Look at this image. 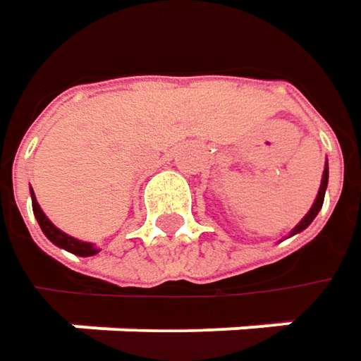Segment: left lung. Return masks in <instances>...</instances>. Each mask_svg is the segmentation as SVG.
<instances>
[{"label": "left lung", "mask_w": 361, "mask_h": 361, "mask_svg": "<svg viewBox=\"0 0 361 361\" xmlns=\"http://www.w3.org/2000/svg\"><path fill=\"white\" fill-rule=\"evenodd\" d=\"M326 187H329V161L324 164V172H322V180H320V189H318V195H316V200L312 203V207H310V212L301 218V222L295 226L293 231L289 233V237H293L297 233H301V231H305L312 222H314V218L318 216V212L322 209V203H324V193H326Z\"/></svg>", "instance_id": "1"}]
</instances>
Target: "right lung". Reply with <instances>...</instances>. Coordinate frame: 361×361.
<instances>
[{
  "label": "right lung",
  "mask_w": 361,
  "mask_h": 361,
  "mask_svg": "<svg viewBox=\"0 0 361 361\" xmlns=\"http://www.w3.org/2000/svg\"><path fill=\"white\" fill-rule=\"evenodd\" d=\"M30 200H32V212H35V218H37V222H39V226H41L43 235H45L54 245L66 249V251L74 253V255H80V257H89V255L99 253V249L95 247L93 243L78 241V239H74V237L66 235L64 231H60V228H58V226H56V224L45 216V212L41 209V205H39V202H37V197H35L32 189H30Z\"/></svg>",
  "instance_id": "obj_1"
}]
</instances>
